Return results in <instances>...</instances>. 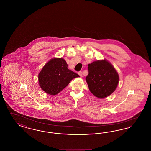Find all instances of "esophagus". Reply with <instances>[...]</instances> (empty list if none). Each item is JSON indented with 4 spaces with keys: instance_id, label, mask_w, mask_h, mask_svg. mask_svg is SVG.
Listing matches in <instances>:
<instances>
[{
    "instance_id": "1",
    "label": "esophagus",
    "mask_w": 151,
    "mask_h": 151,
    "mask_svg": "<svg viewBox=\"0 0 151 151\" xmlns=\"http://www.w3.org/2000/svg\"><path fill=\"white\" fill-rule=\"evenodd\" d=\"M78 74L81 76V77H83V73L81 71H80V72H78Z\"/></svg>"
}]
</instances>
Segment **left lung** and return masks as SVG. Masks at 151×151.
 Segmentation results:
<instances>
[{"mask_svg": "<svg viewBox=\"0 0 151 151\" xmlns=\"http://www.w3.org/2000/svg\"><path fill=\"white\" fill-rule=\"evenodd\" d=\"M89 74L86 81L91 93L98 98L109 97L115 91L119 82V75L107 60L94 61L88 65Z\"/></svg>", "mask_w": 151, "mask_h": 151, "instance_id": "1", "label": "left lung"}]
</instances>
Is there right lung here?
<instances>
[{
	"mask_svg": "<svg viewBox=\"0 0 151 151\" xmlns=\"http://www.w3.org/2000/svg\"><path fill=\"white\" fill-rule=\"evenodd\" d=\"M67 67L63 58H53L49 60L38 75L39 84L42 91L51 96L57 95L73 79L80 77Z\"/></svg>",
	"mask_w": 151,
	"mask_h": 151,
	"instance_id": "right-lung-1",
	"label": "right lung"
}]
</instances>
